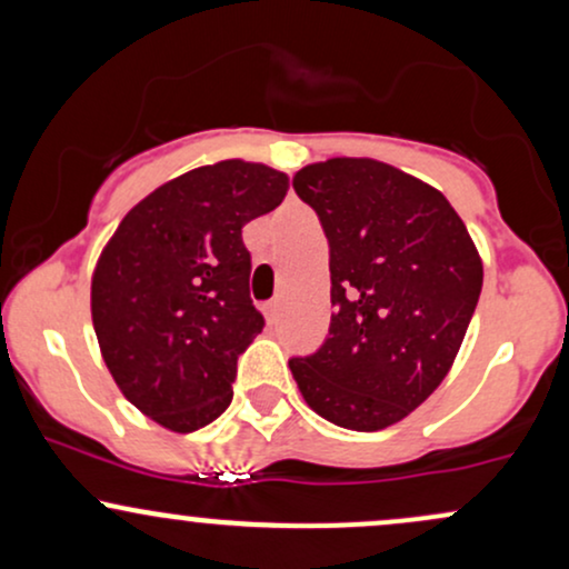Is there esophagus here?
<instances>
[{
	"label": "esophagus",
	"mask_w": 569,
	"mask_h": 569,
	"mask_svg": "<svg viewBox=\"0 0 569 569\" xmlns=\"http://www.w3.org/2000/svg\"><path fill=\"white\" fill-rule=\"evenodd\" d=\"M278 316H280V302H278V299H272V302L264 305V318H267V323H276Z\"/></svg>",
	"instance_id": "obj_1"
}]
</instances>
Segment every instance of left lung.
Wrapping results in <instances>:
<instances>
[{
	"instance_id": "1",
	"label": "left lung",
	"mask_w": 569,
	"mask_h": 569,
	"mask_svg": "<svg viewBox=\"0 0 569 569\" xmlns=\"http://www.w3.org/2000/svg\"><path fill=\"white\" fill-rule=\"evenodd\" d=\"M329 238L331 326L291 358L299 393L339 428L375 433L439 388L471 323L485 267L436 187L371 158H331L293 176Z\"/></svg>"
}]
</instances>
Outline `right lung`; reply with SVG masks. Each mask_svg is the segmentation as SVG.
Segmentation results:
<instances>
[{"label":"right lung","instance_id":"1","mask_svg":"<svg viewBox=\"0 0 569 569\" xmlns=\"http://www.w3.org/2000/svg\"><path fill=\"white\" fill-rule=\"evenodd\" d=\"M289 176L221 160L147 194L90 280L103 363L141 415L192 433L230 407L238 356L264 329L248 293L243 227L283 202Z\"/></svg>","mask_w":569,"mask_h":569}]
</instances>
